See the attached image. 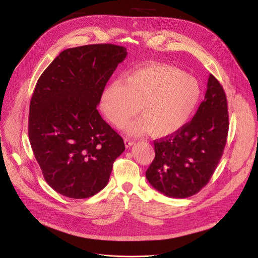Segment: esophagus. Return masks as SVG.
Instances as JSON below:
<instances>
[{
    "label": "esophagus",
    "mask_w": 258,
    "mask_h": 258,
    "mask_svg": "<svg viewBox=\"0 0 258 258\" xmlns=\"http://www.w3.org/2000/svg\"><path fill=\"white\" fill-rule=\"evenodd\" d=\"M124 145H125L126 148H128V147H131V146L134 145V141L131 140V139H128V138H125V139H124Z\"/></svg>",
    "instance_id": "1"
}]
</instances>
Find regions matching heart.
<instances>
[{
  "mask_svg": "<svg viewBox=\"0 0 258 258\" xmlns=\"http://www.w3.org/2000/svg\"><path fill=\"white\" fill-rule=\"evenodd\" d=\"M200 97L201 87L195 78L172 66L151 64L131 71L124 82L110 83L100 106L108 120L118 127L139 110L142 116L126 124V133L140 136L151 132L163 138L188 122Z\"/></svg>",
  "mask_w": 258,
  "mask_h": 258,
  "instance_id": "b5f03b06",
  "label": "heart"
}]
</instances>
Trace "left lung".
I'll return each mask as SVG.
<instances>
[{
    "label": "left lung",
    "instance_id": "8db88e82",
    "mask_svg": "<svg viewBox=\"0 0 258 258\" xmlns=\"http://www.w3.org/2000/svg\"><path fill=\"white\" fill-rule=\"evenodd\" d=\"M229 132L228 103L209 76L204 101L178 132L154 141L155 158L146 171L150 185L171 198H187L207 185L224 153Z\"/></svg>",
    "mask_w": 258,
    "mask_h": 258
}]
</instances>
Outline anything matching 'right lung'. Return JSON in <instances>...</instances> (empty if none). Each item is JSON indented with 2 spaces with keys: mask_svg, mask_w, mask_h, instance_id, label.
<instances>
[{
  "mask_svg": "<svg viewBox=\"0 0 258 258\" xmlns=\"http://www.w3.org/2000/svg\"><path fill=\"white\" fill-rule=\"evenodd\" d=\"M127 55L111 44L66 49L34 88L28 137L49 186L73 199L106 187L113 162L124 151L122 138L99 114L104 88Z\"/></svg>",
  "mask_w": 258,
  "mask_h": 258,
  "instance_id": "1",
  "label": "right lung"
}]
</instances>
